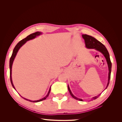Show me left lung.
Listing matches in <instances>:
<instances>
[{
	"label": "left lung",
	"mask_w": 122,
	"mask_h": 122,
	"mask_svg": "<svg viewBox=\"0 0 122 122\" xmlns=\"http://www.w3.org/2000/svg\"><path fill=\"white\" fill-rule=\"evenodd\" d=\"M82 36L84 40L85 43H86V48H91V49H95L96 50L100 51V52H101L103 55H104V56L106 58L107 62L108 69H109L108 80V82L107 85V86L106 87V88H107L109 83V80L110 79V74H111V71H112V62L110 61L109 54L108 51L106 48L105 46L103 45V44H102L100 42H99V41H98L97 40L93 37V36L87 35H83ZM68 90L69 91V93H70V94H71V96L73 98H74L76 100H78L79 101H82V99L77 98V97H75L73 95L71 90L70 89L69 86H68ZM101 94L98 95V96H97L92 98L91 100H95L96 99H97L100 96Z\"/></svg>",
	"instance_id": "1"
}]
</instances>
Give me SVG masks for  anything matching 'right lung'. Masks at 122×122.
Listing matches in <instances>:
<instances>
[{"label":"right lung","mask_w":122,"mask_h":122,"mask_svg":"<svg viewBox=\"0 0 122 122\" xmlns=\"http://www.w3.org/2000/svg\"><path fill=\"white\" fill-rule=\"evenodd\" d=\"M41 34H42V33L40 32H36L33 33V34L29 35V36H27L26 38H25V39L20 41L17 44L16 46L15 47V48H14V49L13 51L12 55V56H11V57L10 58V82H11V83H12L13 87L15 88V87L14 86V84L13 83L12 80V65H13V61L14 60V58H15V57L16 55V54L18 52V50H19V49L20 48V47L23 45H24V44L26 42V41H28V40H31L32 39H34L36 37V36H39L40 35H41ZM50 90H51V87L50 88L48 93V94L47 95V96L45 97H44L43 99H40V100H37V101H31V100H28L27 99L24 98L23 97H22V96H21V97H22L23 98H24L25 100H27L28 101L32 102H38L42 101L43 100H45L48 97V96H49Z\"/></svg>","instance_id":"1"}]
</instances>
